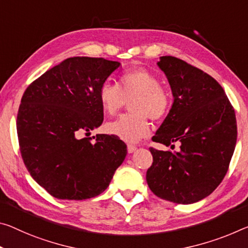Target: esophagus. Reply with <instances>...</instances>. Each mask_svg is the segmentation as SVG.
<instances>
[{
    "label": "esophagus",
    "instance_id": "obj_1",
    "mask_svg": "<svg viewBox=\"0 0 248 248\" xmlns=\"http://www.w3.org/2000/svg\"><path fill=\"white\" fill-rule=\"evenodd\" d=\"M137 150V147L136 145H132V144H128V152L129 153H133Z\"/></svg>",
    "mask_w": 248,
    "mask_h": 248
}]
</instances>
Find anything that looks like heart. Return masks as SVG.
I'll return each mask as SVG.
<instances>
[{"label":"heart","instance_id":"obj_1","mask_svg":"<svg viewBox=\"0 0 248 248\" xmlns=\"http://www.w3.org/2000/svg\"><path fill=\"white\" fill-rule=\"evenodd\" d=\"M98 100L103 111L115 116L129 104L132 113L106 124V131L124 142L136 143L149 133L148 117L159 120L167 115L171 105V96L160 85V79L144 68L125 72L118 78L117 85L104 82L98 92Z\"/></svg>","mask_w":248,"mask_h":248}]
</instances>
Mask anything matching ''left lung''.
Here are the masks:
<instances>
[{
    "mask_svg": "<svg viewBox=\"0 0 248 248\" xmlns=\"http://www.w3.org/2000/svg\"><path fill=\"white\" fill-rule=\"evenodd\" d=\"M167 76L173 104L155 142H179L180 150L151 148L147 171L150 190L160 199L192 204L210 195L225 176L237 138L235 111L222 86L210 75L172 56L156 62Z\"/></svg>",
    "mask_w": 248,
    "mask_h": 248,
    "instance_id": "obj_1",
    "label": "left lung"
}]
</instances>
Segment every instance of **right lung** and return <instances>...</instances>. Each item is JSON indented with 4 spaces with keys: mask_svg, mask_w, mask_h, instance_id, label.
I'll return each instance as SVG.
<instances>
[{
    "mask_svg": "<svg viewBox=\"0 0 248 248\" xmlns=\"http://www.w3.org/2000/svg\"><path fill=\"white\" fill-rule=\"evenodd\" d=\"M121 66L95 57H70L26 88L17 113V137L30 174L50 195L86 200L108 187L127 155L115 136L79 138L100 127V86ZM95 139V137H93Z\"/></svg>",
    "mask_w": 248,
    "mask_h": 248,
    "instance_id": "right-lung-1",
    "label": "right lung"
}]
</instances>
